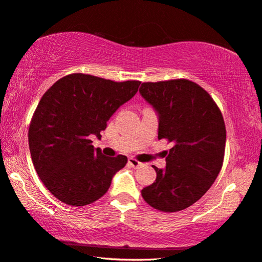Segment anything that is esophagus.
I'll return each mask as SVG.
<instances>
[{
    "label": "esophagus",
    "mask_w": 262,
    "mask_h": 262,
    "mask_svg": "<svg viewBox=\"0 0 262 262\" xmlns=\"http://www.w3.org/2000/svg\"><path fill=\"white\" fill-rule=\"evenodd\" d=\"M128 163H129V166L133 167V168H139V167L143 166L142 162H140V161H138V160H135V159H133V158H130L129 160H128Z\"/></svg>",
    "instance_id": "esophagus-1"
}]
</instances>
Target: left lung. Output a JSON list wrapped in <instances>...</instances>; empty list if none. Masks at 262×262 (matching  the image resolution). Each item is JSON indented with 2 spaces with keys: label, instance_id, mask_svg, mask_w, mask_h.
Returning a JSON list of instances; mask_svg holds the SVG:
<instances>
[{
  "label": "left lung",
  "instance_id": "1",
  "mask_svg": "<svg viewBox=\"0 0 262 262\" xmlns=\"http://www.w3.org/2000/svg\"><path fill=\"white\" fill-rule=\"evenodd\" d=\"M139 92L158 115V139L173 143L165 168L153 166L156 180L142 198L155 209L179 212L201 199L220 173L225 121L209 94L192 81L144 82Z\"/></svg>",
  "mask_w": 262,
  "mask_h": 262
}]
</instances>
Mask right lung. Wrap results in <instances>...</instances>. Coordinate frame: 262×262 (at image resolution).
Returning <instances> with one entry per match:
<instances>
[{
  "mask_svg": "<svg viewBox=\"0 0 262 262\" xmlns=\"http://www.w3.org/2000/svg\"><path fill=\"white\" fill-rule=\"evenodd\" d=\"M140 83L72 74L42 96L29 126V150L41 181L58 200L75 207L99 200L126 166V156L103 155L91 139H101L108 120Z\"/></svg>",
  "mask_w": 262,
  "mask_h": 262,
  "instance_id": "add662e5",
  "label": "right lung"
}]
</instances>
